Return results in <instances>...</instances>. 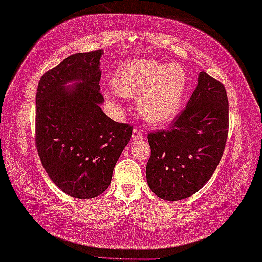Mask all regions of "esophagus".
Returning <instances> with one entry per match:
<instances>
[{
  "label": "esophagus",
  "instance_id": "obj_1",
  "mask_svg": "<svg viewBox=\"0 0 262 262\" xmlns=\"http://www.w3.org/2000/svg\"><path fill=\"white\" fill-rule=\"evenodd\" d=\"M143 138H145V135L141 132V130L138 129V127H135L132 131V140H141Z\"/></svg>",
  "mask_w": 262,
  "mask_h": 262
}]
</instances>
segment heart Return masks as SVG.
Segmentation results:
<instances>
[{"label": "heart", "mask_w": 262, "mask_h": 262, "mask_svg": "<svg viewBox=\"0 0 262 262\" xmlns=\"http://www.w3.org/2000/svg\"><path fill=\"white\" fill-rule=\"evenodd\" d=\"M188 86V74L179 64L154 58L125 63L113 78L110 95L137 96L139 111L146 120L162 123L178 114Z\"/></svg>", "instance_id": "1"}]
</instances>
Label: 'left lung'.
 I'll return each mask as SVG.
<instances>
[{
    "label": "left lung",
    "mask_w": 262,
    "mask_h": 262,
    "mask_svg": "<svg viewBox=\"0 0 262 262\" xmlns=\"http://www.w3.org/2000/svg\"><path fill=\"white\" fill-rule=\"evenodd\" d=\"M228 125L225 87L200 72L198 86L170 129L148 133L151 155L146 176L154 193L175 201L198 192L221 162Z\"/></svg>",
    "instance_id": "1"
}]
</instances>
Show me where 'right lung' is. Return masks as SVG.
Segmentation results:
<instances>
[{
	"label": "right lung",
	"mask_w": 262,
	"mask_h": 262,
	"mask_svg": "<svg viewBox=\"0 0 262 262\" xmlns=\"http://www.w3.org/2000/svg\"><path fill=\"white\" fill-rule=\"evenodd\" d=\"M101 54L97 50L68 56L42 74L36 93L35 141L42 167L63 192L79 199L108 188L133 129L99 107ZM74 79L83 82L63 87Z\"/></svg>",
	"instance_id": "1"
}]
</instances>
